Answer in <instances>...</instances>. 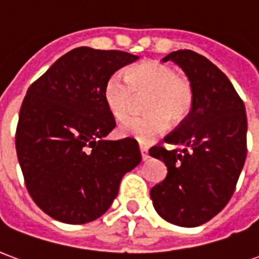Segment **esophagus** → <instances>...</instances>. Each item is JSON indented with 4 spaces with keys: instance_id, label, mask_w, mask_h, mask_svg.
I'll list each match as a JSON object with an SVG mask.
<instances>
[{
    "instance_id": "34e87169",
    "label": "esophagus",
    "mask_w": 259,
    "mask_h": 259,
    "mask_svg": "<svg viewBox=\"0 0 259 259\" xmlns=\"http://www.w3.org/2000/svg\"><path fill=\"white\" fill-rule=\"evenodd\" d=\"M140 152H141V159H143V161H147V159L150 158V155H148V148H147L146 146H141L140 144Z\"/></svg>"
}]
</instances>
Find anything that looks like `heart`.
I'll return each instance as SVG.
<instances>
[{
    "label": "heart",
    "instance_id": "obj_1",
    "mask_svg": "<svg viewBox=\"0 0 259 259\" xmlns=\"http://www.w3.org/2000/svg\"><path fill=\"white\" fill-rule=\"evenodd\" d=\"M148 94L144 101L147 115L126 120L120 133L141 143H148L162 135L172 124H182L194 107V90L187 79L179 76L170 65L146 61L127 69L126 80L109 76L102 97L108 111L116 120H124L132 112L136 97Z\"/></svg>",
    "mask_w": 259,
    "mask_h": 259
}]
</instances>
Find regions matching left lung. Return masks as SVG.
<instances>
[{
    "label": "left lung",
    "instance_id": "1",
    "mask_svg": "<svg viewBox=\"0 0 259 259\" xmlns=\"http://www.w3.org/2000/svg\"><path fill=\"white\" fill-rule=\"evenodd\" d=\"M162 61L183 69L194 90V107L163 139L178 148H150V155L168 168L166 178L150 195L159 217L194 228L219 213L233 195L247 157V115L228 76L209 59L179 50Z\"/></svg>",
    "mask_w": 259,
    "mask_h": 259
}]
</instances>
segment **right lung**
I'll list each match as a JSON object with an SVG mask.
<instances>
[{
	"label": "right lung",
	"mask_w": 259,
	"mask_h": 259,
	"mask_svg": "<svg viewBox=\"0 0 259 259\" xmlns=\"http://www.w3.org/2000/svg\"><path fill=\"white\" fill-rule=\"evenodd\" d=\"M137 59L116 50L74 48L26 93L16 154L33 201L59 222L101 217L124 174L141 162L136 140H105L116 123L102 97L108 77Z\"/></svg>",
	"instance_id": "right-lung-1"
}]
</instances>
